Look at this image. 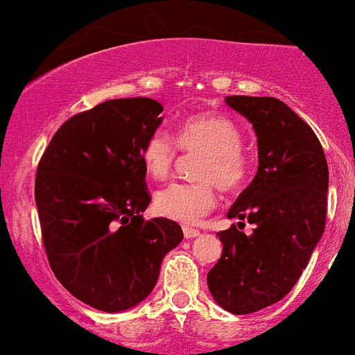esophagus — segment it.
<instances>
[{"label": "esophagus", "mask_w": 355, "mask_h": 355, "mask_svg": "<svg viewBox=\"0 0 355 355\" xmlns=\"http://www.w3.org/2000/svg\"><path fill=\"white\" fill-rule=\"evenodd\" d=\"M182 233H184V238H195V236H198L200 231L195 230V227L184 226V227H182Z\"/></svg>", "instance_id": "1"}]
</instances>
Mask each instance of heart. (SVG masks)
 <instances>
[{
    "label": "heart",
    "mask_w": 355,
    "mask_h": 355,
    "mask_svg": "<svg viewBox=\"0 0 355 355\" xmlns=\"http://www.w3.org/2000/svg\"><path fill=\"white\" fill-rule=\"evenodd\" d=\"M241 141L243 136L233 119L210 112L186 117L173 136L162 129L152 132L141 148V162L146 174L157 181L171 176L179 150L203 153L196 166L200 181L171 182L157 191V212L178 223L195 224L216 207V186L227 193L240 189L254 164Z\"/></svg>",
    "instance_id": "heart-1"
}]
</instances>
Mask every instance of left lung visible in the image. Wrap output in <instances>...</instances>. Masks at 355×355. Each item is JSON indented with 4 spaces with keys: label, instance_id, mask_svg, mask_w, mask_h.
<instances>
[{
    "label": "left lung",
    "instance_id": "8db88e82",
    "mask_svg": "<svg viewBox=\"0 0 355 355\" xmlns=\"http://www.w3.org/2000/svg\"><path fill=\"white\" fill-rule=\"evenodd\" d=\"M252 122L259 169L227 212L254 226L219 231L223 255L207 275L214 300L233 314H252L282 300L307 268L328 210V164L318 136L283 101L226 96Z\"/></svg>",
    "mask_w": 355,
    "mask_h": 355
}]
</instances>
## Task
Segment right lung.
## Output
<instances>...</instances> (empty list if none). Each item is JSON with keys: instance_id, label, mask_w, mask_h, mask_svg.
<instances>
[{"instance_id": "1", "label": "right lung", "mask_w": 355, "mask_h": 355, "mask_svg": "<svg viewBox=\"0 0 355 355\" xmlns=\"http://www.w3.org/2000/svg\"><path fill=\"white\" fill-rule=\"evenodd\" d=\"M162 110L143 96L103 101L63 122L37 164L34 195L51 271L98 311L148 297L162 259L182 240L174 220L143 219L152 195L141 148Z\"/></svg>"}]
</instances>
